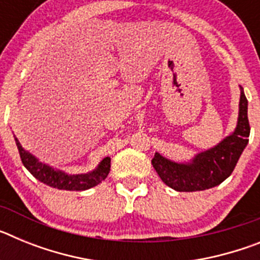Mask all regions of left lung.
<instances>
[{
	"label": "left lung",
	"mask_w": 260,
	"mask_h": 260,
	"mask_svg": "<svg viewBox=\"0 0 260 260\" xmlns=\"http://www.w3.org/2000/svg\"><path fill=\"white\" fill-rule=\"evenodd\" d=\"M241 88L237 126L231 135L210 150L199 152L189 162H176L156 152L152 165L162 182L177 191H201L220 185L234 171L249 143L247 99Z\"/></svg>",
	"instance_id": "1"
}]
</instances>
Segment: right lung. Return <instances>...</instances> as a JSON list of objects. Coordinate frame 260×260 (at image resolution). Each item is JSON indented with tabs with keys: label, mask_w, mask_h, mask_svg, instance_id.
I'll use <instances>...</instances> for the list:
<instances>
[{
	"label": "right lung",
	"mask_w": 260,
	"mask_h": 260,
	"mask_svg": "<svg viewBox=\"0 0 260 260\" xmlns=\"http://www.w3.org/2000/svg\"><path fill=\"white\" fill-rule=\"evenodd\" d=\"M18 151H19L20 160L27 171L32 176L38 178L40 182L59 190H70V191H82V190L91 189L93 186L104 181L110 171V157L103 158V161L98 165L92 172L84 174H68L65 172L53 169L49 165L39 161V158L31 155L20 146L19 141L15 138Z\"/></svg>",
	"instance_id": "obj_1"
}]
</instances>
